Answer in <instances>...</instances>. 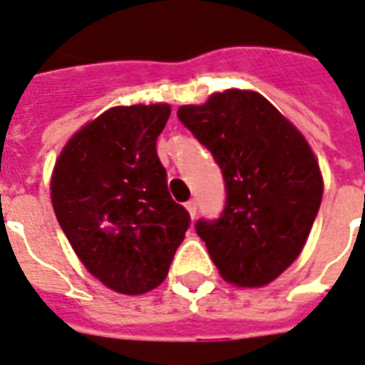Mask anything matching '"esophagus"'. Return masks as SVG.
Segmentation results:
<instances>
[{
	"instance_id": "esophagus-1",
	"label": "esophagus",
	"mask_w": 365,
	"mask_h": 365,
	"mask_svg": "<svg viewBox=\"0 0 365 365\" xmlns=\"http://www.w3.org/2000/svg\"><path fill=\"white\" fill-rule=\"evenodd\" d=\"M187 210H188V214H190V218H195L196 212H198V202H196L195 198H192V200H188V202H187Z\"/></svg>"
}]
</instances>
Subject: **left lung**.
Returning <instances> with one entry per match:
<instances>
[{
  "label": "left lung",
  "instance_id": "obj_1",
  "mask_svg": "<svg viewBox=\"0 0 365 365\" xmlns=\"http://www.w3.org/2000/svg\"><path fill=\"white\" fill-rule=\"evenodd\" d=\"M177 118L218 163L226 202L195 230L228 283L261 287L293 263L322 200L319 163L304 137L257 92L226 90Z\"/></svg>",
  "mask_w": 365,
  "mask_h": 365
}]
</instances>
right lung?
Returning <instances> with one entry per match:
<instances>
[{
	"instance_id": "add662e5",
	"label": "right lung",
	"mask_w": 365,
	"mask_h": 365,
	"mask_svg": "<svg viewBox=\"0 0 365 365\" xmlns=\"http://www.w3.org/2000/svg\"><path fill=\"white\" fill-rule=\"evenodd\" d=\"M169 115L167 104L112 108L80 129L54 165L56 220L86 269L118 293L161 285L190 226L157 155Z\"/></svg>"
}]
</instances>
